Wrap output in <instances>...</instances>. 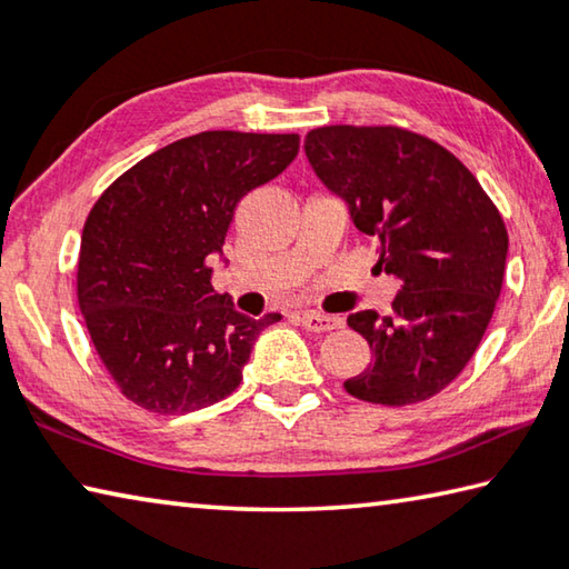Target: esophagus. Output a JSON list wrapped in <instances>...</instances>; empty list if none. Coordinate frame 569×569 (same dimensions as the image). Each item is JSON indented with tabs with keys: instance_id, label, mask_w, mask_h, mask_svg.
Masks as SVG:
<instances>
[{
	"instance_id": "esophagus-1",
	"label": "esophagus",
	"mask_w": 569,
	"mask_h": 569,
	"mask_svg": "<svg viewBox=\"0 0 569 569\" xmlns=\"http://www.w3.org/2000/svg\"><path fill=\"white\" fill-rule=\"evenodd\" d=\"M298 321H301L303 329L313 331V333H326V331L341 329V326H343V321L336 319V316L319 313V311H306V313L298 316Z\"/></svg>"
}]
</instances>
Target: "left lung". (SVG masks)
<instances>
[{
    "mask_svg": "<svg viewBox=\"0 0 569 569\" xmlns=\"http://www.w3.org/2000/svg\"><path fill=\"white\" fill-rule=\"evenodd\" d=\"M303 148L353 226L379 240V271L401 281L389 316H349L371 363L343 387L383 407L427 401L459 377L492 321L505 220L465 162L423 134L329 124L308 132Z\"/></svg>",
    "mask_w": 569,
    "mask_h": 569,
    "instance_id": "left-lung-1",
    "label": "left lung"
}]
</instances>
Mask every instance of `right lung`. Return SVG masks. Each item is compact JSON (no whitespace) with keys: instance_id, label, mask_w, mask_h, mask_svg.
<instances>
[{"instance_id":"right-lung-1","label":"right lung","mask_w":569,"mask_h":569,"mask_svg":"<svg viewBox=\"0 0 569 569\" xmlns=\"http://www.w3.org/2000/svg\"><path fill=\"white\" fill-rule=\"evenodd\" d=\"M298 156V134L208 130L142 158L92 206L77 301L120 391L190 413L238 389L250 349L281 316L248 319L216 293L213 263L236 206Z\"/></svg>"}]
</instances>
